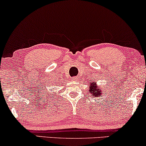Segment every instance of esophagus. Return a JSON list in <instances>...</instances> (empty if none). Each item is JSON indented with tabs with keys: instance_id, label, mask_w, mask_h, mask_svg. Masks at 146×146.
<instances>
[{
	"instance_id": "esophagus-1",
	"label": "esophagus",
	"mask_w": 146,
	"mask_h": 146,
	"mask_svg": "<svg viewBox=\"0 0 146 146\" xmlns=\"http://www.w3.org/2000/svg\"><path fill=\"white\" fill-rule=\"evenodd\" d=\"M72 80H74V81H76L77 80V78H76V77H74V78H72Z\"/></svg>"
}]
</instances>
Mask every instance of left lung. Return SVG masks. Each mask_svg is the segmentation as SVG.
I'll list each match as a JSON object with an SVG mask.
<instances>
[{"label": "left lung", "mask_w": 146, "mask_h": 146, "mask_svg": "<svg viewBox=\"0 0 146 146\" xmlns=\"http://www.w3.org/2000/svg\"><path fill=\"white\" fill-rule=\"evenodd\" d=\"M90 84V87H89V91H90V93L92 94V96L93 97H99V96H102V92L100 90V89H98V86H97V84H96V82H92L90 84Z\"/></svg>", "instance_id": "obj_1"}]
</instances>
